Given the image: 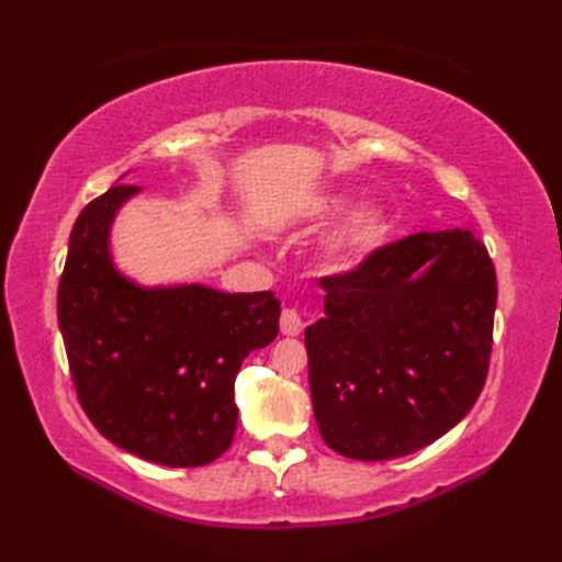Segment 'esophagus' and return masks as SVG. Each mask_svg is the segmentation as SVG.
Here are the masks:
<instances>
[{
    "mask_svg": "<svg viewBox=\"0 0 562 562\" xmlns=\"http://www.w3.org/2000/svg\"><path fill=\"white\" fill-rule=\"evenodd\" d=\"M280 330L284 333V336H300V333L304 330V318H302V314L296 312V308H282Z\"/></svg>",
    "mask_w": 562,
    "mask_h": 562,
    "instance_id": "34e87169",
    "label": "esophagus"
}]
</instances>
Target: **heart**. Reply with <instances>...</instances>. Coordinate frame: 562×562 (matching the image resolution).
<instances>
[{
	"label": "heart",
	"instance_id": "b5f03b06",
	"mask_svg": "<svg viewBox=\"0 0 562 562\" xmlns=\"http://www.w3.org/2000/svg\"><path fill=\"white\" fill-rule=\"evenodd\" d=\"M340 207V200H328L324 210L333 212ZM389 232V222L384 217V212L379 210H362L357 212L350 220V224L336 236V241L330 244V256H336L338 260H348L355 256H362L367 250L376 248Z\"/></svg>",
	"mask_w": 562,
	"mask_h": 562
}]
</instances>
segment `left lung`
Instances as JSON below:
<instances>
[{"label": "left lung", "mask_w": 562, "mask_h": 562, "mask_svg": "<svg viewBox=\"0 0 562 562\" xmlns=\"http://www.w3.org/2000/svg\"><path fill=\"white\" fill-rule=\"evenodd\" d=\"M304 333L326 445L357 461L413 453L463 420L493 352L495 266L469 229L420 232L326 274Z\"/></svg>", "instance_id": "8db88e82"}]
</instances>
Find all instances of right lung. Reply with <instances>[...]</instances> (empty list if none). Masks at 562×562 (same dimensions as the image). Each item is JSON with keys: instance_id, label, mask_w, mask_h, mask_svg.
I'll return each mask as SVG.
<instances>
[{"instance_id": "1", "label": "right lung", "mask_w": 562, "mask_h": 562, "mask_svg": "<svg viewBox=\"0 0 562 562\" xmlns=\"http://www.w3.org/2000/svg\"><path fill=\"white\" fill-rule=\"evenodd\" d=\"M135 193L137 186H113L81 210L57 288V321L93 427L139 459L193 469L229 449L236 374L248 352L278 336L280 302L272 292L149 290L127 280L111 260L109 232Z\"/></svg>"}]
</instances>
